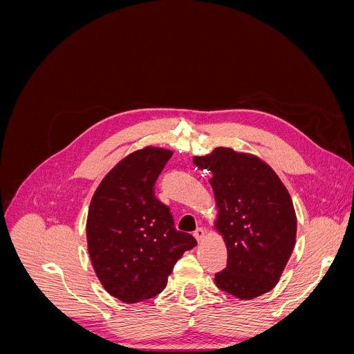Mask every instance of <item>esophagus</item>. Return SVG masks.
Returning <instances> with one entry per match:
<instances>
[{"label":"esophagus","instance_id":"obj_1","mask_svg":"<svg viewBox=\"0 0 354 354\" xmlns=\"http://www.w3.org/2000/svg\"><path fill=\"white\" fill-rule=\"evenodd\" d=\"M194 236L196 238V241H198V242H202V241H203V238H205V230H203L202 227L196 229V230L194 232Z\"/></svg>","mask_w":354,"mask_h":354}]
</instances>
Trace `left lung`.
<instances>
[{"mask_svg":"<svg viewBox=\"0 0 354 354\" xmlns=\"http://www.w3.org/2000/svg\"><path fill=\"white\" fill-rule=\"evenodd\" d=\"M212 174L214 229L227 248V267L216 285L227 294L252 299L272 291L292 254L297 216L288 189L273 168L252 153L216 147L194 156Z\"/></svg>","mask_w":354,"mask_h":354,"instance_id":"8db88e82","label":"left lung"}]
</instances>
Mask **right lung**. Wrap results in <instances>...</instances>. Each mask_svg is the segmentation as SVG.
I'll return each mask as SVG.
<instances>
[{"label":"right lung","mask_w":354,"mask_h":354,"mask_svg":"<svg viewBox=\"0 0 354 354\" xmlns=\"http://www.w3.org/2000/svg\"><path fill=\"white\" fill-rule=\"evenodd\" d=\"M173 152L146 146L122 158L103 177L90 202L87 250L100 283L127 304L158 295L185 251L196 246L177 232L153 185Z\"/></svg>","instance_id":"right-lung-1"}]
</instances>
